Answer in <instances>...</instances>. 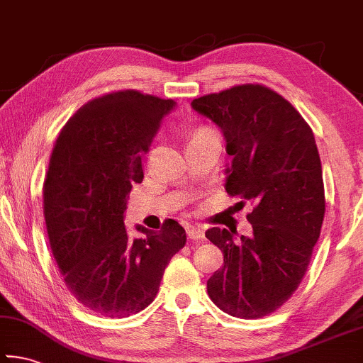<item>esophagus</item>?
Listing matches in <instances>:
<instances>
[{
    "instance_id": "esophagus-1",
    "label": "esophagus",
    "mask_w": 363,
    "mask_h": 363,
    "mask_svg": "<svg viewBox=\"0 0 363 363\" xmlns=\"http://www.w3.org/2000/svg\"><path fill=\"white\" fill-rule=\"evenodd\" d=\"M187 235L189 238H192V240H201L205 232L200 225H187Z\"/></svg>"
}]
</instances>
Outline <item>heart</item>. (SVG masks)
Here are the masks:
<instances>
[{"mask_svg": "<svg viewBox=\"0 0 363 363\" xmlns=\"http://www.w3.org/2000/svg\"><path fill=\"white\" fill-rule=\"evenodd\" d=\"M210 131H214V130H210V128H200V130L196 131L194 136H196V134H201V133H210Z\"/></svg>", "mask_w": 363, "mask_h": 363, "instance_id": "heart-1", "label": "heart"}]
</instances>
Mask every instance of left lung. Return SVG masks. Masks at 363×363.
Listing matches in <instances>:
<instances>
[{
  "label": "left lung",
  "mask_w": 363,
  "mask_h": 363,
  "mask_svg": "<svg viewBox=\"0 0 363 363\" xmlns=\"http://www.w3.org/2000/svg\"><path fill=\"white\" fill-rule=\"evenodd\" d=\"M220 128L232 155L225 190L251 201L250 237L206 230L224 266L208 294L232 317L259 318L296 291L320 237L325 216L322 163L311 126L285 97L262 84H238L192 101Z\"/></svg>",
  "instance_id": "8db88e82"
}]
</instances>
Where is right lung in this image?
Segmentation results:
<instances>
[{"label":"right lung","instance_id":"obj_1","mask_svg":"<svg viewBox=\"0 0 363 363\" xmlns=\"http://www.w3.org/2000/svg\"><path fill=\"white\" fill-rule=\"evenodd\" d=\"M174 106L136 89L96 97L54 144L43 187L49 243L65 286L99 315L145 309L169 259L186 245L174 219L160 232L136 225L144 238H130L123 223L131 189L144 179V153Z\"/></svg>","mask_w":363,"mask_h":363}]
</instances>
